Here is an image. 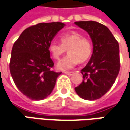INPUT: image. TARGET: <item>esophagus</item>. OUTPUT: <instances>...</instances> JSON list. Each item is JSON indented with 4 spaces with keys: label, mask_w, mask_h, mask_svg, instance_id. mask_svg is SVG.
Listing matches in <instances>:
<instances>
[{
    "label": "esophagus",
    "mask_w": 130,
    "mask_h": 130,
    "mask_svg": "<svg viewBox=\"0 0 130 130\" xmlns=\"http://www.w3.org/2000/svg\"><path fill=\"white\" fill-rule=\"evenodd\" d=\"M64 73L66 75H68V76H71L73 74V72H72V71H64Z\"/></svg>",
    "instance_id": "1"
}]
</instances>
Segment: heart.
Masks as SVG:
<instances>
[{"label":"heart","instance_id":"1","mask_svg":"<svg viewBox=\"0 0 130 130\" xmlns=\"http://www.w3.org/2000/svg\"><path fill=\"white\" fill-rule=\"evenodd\" d=\"M61 43L52 42L48 45V52L52 58L58 60L68 49V54L57 64L59 71H67L74 68L78 62L87 61L92 54V43L80 32L71 31L60 36Z\"/></svg>","mask_w":130,"mask_h":130}]
</instances>
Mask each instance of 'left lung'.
<instances>
[{"mask_svg":"<svg viewBox=\"0 0 130 130\" xmlns=\"http://www.w3.org/2000/svg\"><path fill=\"white\" fill-rule=\"evenodd\" d=\"M89 33L93 43V53L82 69V84L75 87L84 100H94L103 97L114 84L120 70L119 43L109 29L95 21L75 22Z\"/></svg>","mask_w":130,"mask_h":130,"instance_id":"left-lung-1","label":"left lung"}]
</instances>
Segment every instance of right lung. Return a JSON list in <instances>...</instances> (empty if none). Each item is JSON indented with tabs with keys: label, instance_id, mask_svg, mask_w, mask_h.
Masks as SVG:
<instances>
[{
	"label": "right lung",
	"instance_id": "right-lung-1",
	"mask_svg": "<svg viewBox=\"0 0 130 130\" xmlns=\"http://www.w3.org/2000/svg\"><path fill=\"white\" fill-rule=\"evenodd\" d=\"M62 22L38 23L29 27L14 43L9 64L11 75L22 93L28 98L41 100L48 97L62 73L51 68L48 45L65 27Z\"/></svg>",
	"mask_w": 130,
	"mask_h": 130
}]
</instances>
